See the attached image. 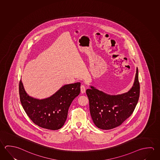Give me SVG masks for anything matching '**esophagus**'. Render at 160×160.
Here are the masks:
<instances>
[{
    "label": "esophagus",
    "instance_id": "esophagus-1",
    "mask_svg": "<svg viewBox=\"0 0 160 160\" xmlns=\"http://www.w3.org/2000/svg\"><path fill=\"white\" fill-rule=\"evenodd\" d=\"M86 92V87L84 84H82L81 85V92L82 93H84Z\"/></svg>",
    "mask_w": 160,
    "mask_h": 160
}]
</instances>
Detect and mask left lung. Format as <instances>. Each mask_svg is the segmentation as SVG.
<instances>
[{
	"mask_svg": "<svg viewBox=\"0 0 160 160\" xmlns=\"http://www.w3.org/2000/svg\"><path fill=\"white\" fill-rule=\"evenodd\" d=\"M86 92L90 115L95 126L103 130L120 126L132 115L139 100L140 85L138 68L134 85L128 92L110 95L92 87Z\"/></svg>",
	"mask_w": 160,
	"mask_h": 160,
	"instance_id": "obj_1",
	"label": "left lung"
}]
</instances>
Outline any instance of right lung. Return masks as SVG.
I'll return each instance as SVG.
<instances>
[{"label": "right lung", "instance_id": "obj_1", "mask_svg": "<svg viewBox=\"0 0 160 160\" xmlns=\"http://www.w3.org/2000/svg\"><path fill=\"white\" fill-rule=\"evenodd\" d=\"M80 92V82L65 85L53 95L38 99L26 93L21 80L19 83L20 101L32 121L44 129L58 130L63 126L69 107Z\"/></svg>", "mask_w": 160, "mask_h": 160}]
</instances>
